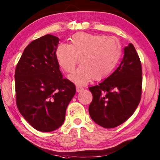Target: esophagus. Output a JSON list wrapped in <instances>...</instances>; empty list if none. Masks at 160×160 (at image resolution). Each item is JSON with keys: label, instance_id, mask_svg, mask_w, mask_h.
<instances>
[{"label": "esophagus", "instance_id": "1", "mask_svg": "<svg viewBox=\"0 0 160 160\" xmlns=\"http://www.w3.org/2000/svg\"><path fill=\"white\" fill-rule=\"evenodd\" d=\"M76 90H77V92H81V91H82L83 90H84V88H83L82 87H80V86H77L76 87Z\"/></svg>", "mask_w": 160, "mask_h": 160}]
</instances>
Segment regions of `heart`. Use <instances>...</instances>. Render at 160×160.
<instances>
[{
	"label": "heart",
	"instance_id": "heart-1",
	"mask_svg": "<svg viewBox=\"0 0 160 160\" xmlns=\"http://www.w3.org/2000/svg\"><path fill=\"white\" fill-rule=\"evenodd\" d=\"M56 58L61 68L72 72L78 64L80 68L69 76L78 85L86 84L92 79L101 80L110 74L121 57L120 43L105 35L78 33L71 37L70 44L57 47Z\"/></svg>",
	"mask_w": 160,
	"mask_h": 160
}]
</instances>
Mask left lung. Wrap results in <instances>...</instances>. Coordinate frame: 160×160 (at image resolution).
Returning <instances> with one entry per match:
<instances>
[{"instance_id": "obj_1", "label": "left lung", "mask_w": 160, "mask_h": 160, "mask_svg": "<svg viewBox=\"0 0 160 160\" xmlns=\"http://www.w3.org/2000/svg\"><path fill=\"white\" fill-rule=\"evenodd\" d=\"M142 70L139 55L132 44L124 48L118 68L98 85L90 87L92 101L89 113L102 127L112 128L134 113L142 95Z\"/></svg>"}]
</instances>
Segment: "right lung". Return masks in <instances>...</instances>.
Here are the masks:
<instances>
[{
	"label": "right lung",
	"instance_id": "1",
	"mask_svg": "<svg viewBox=\"0 0 160 160\" xmlns=\"http://www.w3.org/2000/svg\"><path fill=\"white\" fill-rule=\"evenodd\" d=\"M59 39L47 34L26 47L16 66V104L35 129L49 132L63 124L75 85L64 79L56 58Z\"/></svg>",
	"mask_w": 160,
	"mask_h": 160
}]
</instances>
